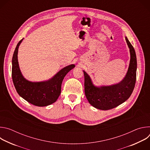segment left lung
Returning <instances> with one entry per match:
<instances>
[{
	"label": "left lung",
	"mask_w": 150,
	"mask_h": 150,
	"mask_svg": "<svg viewBox=\"0 0 150 150\" xmlns=\"http://www.w3.org/2000/svg\"><path fill=\"white\" fill-rule=\"evenodd\" d=\"M125 39L129 48L131 59L127 74L121 82L98 87L94 85L90 76L83 71L85 96L90 104L96 109L103 110L113 109L127 100L133 92L137 78V57L132 45L126 37Z\"/></svg>",
	"instance_id": "obj_1"
}]
</instances>
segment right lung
Returning a JSON list of instances; mask_svg holds the SVG:
<instances>
[{
	"instance_id": "add662e5",
	"label": "right lung",
	"mask_w": 150,
	"mask_h": 150,
	"mask_svg": "<svg viewBox=\"0 0 150 150\" xmlns=\"http://www.w3.org/2000/svg\"><path fill=\"white\" fill-rule=\"evenodd\" d=\"M23 40L19 41L12 57V77L14 86L18 94L28 103L40 107L49 105L57 100L61 93L64 77L75 65L72 64L63 68L48 81L37 82L29 81L21 74L18 62V48Z\"/></svg>"
}]
</instances>
